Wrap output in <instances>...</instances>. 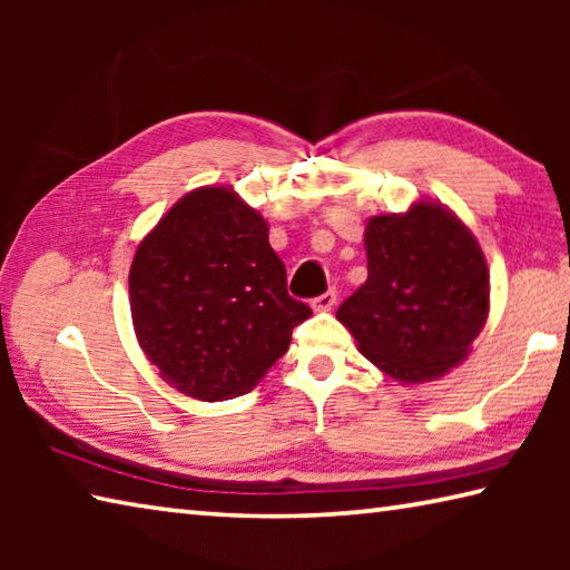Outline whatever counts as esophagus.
I'll return each mask as SVG.
<instances>
[{
	"instance_id": "esophagus-1",
	"label": "esophagus",
	"mask_w": 570,
	"mask_h": 570,
	"mask_svg": "<svg viewBox=\"0 0 570 570\" xmlns=\"http://www.w3.org/2000/svg\"><path fill=\"white\" fill-rule=\"evenodd\" d=\"M336 304V292L334 288H330V292H324L322 296H316L312 306L316 308V312H330V308Z\"/></svg>"
}]
</instances>
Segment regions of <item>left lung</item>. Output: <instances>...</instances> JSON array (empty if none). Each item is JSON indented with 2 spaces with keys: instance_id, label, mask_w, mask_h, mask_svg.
Listing matches in <instances>:
<instances>
[{
  "instance_id": "8db88e82",
  "label": "left lung",
  "mask_w": 570,
  "mask_h": 570,
  "mask_svg": "<svg viewBox=\"0 0 570 570\" xmlns=\"http://www.w3.org/2000/svg\"><path fill=\"white\" fill-rule=\"evenodd\" d=\"M366 282L336 312L360 352L402 384L465 360L490 312V274L472 230L435 200L372 216Z\"/></svg>"
}]
</instances>
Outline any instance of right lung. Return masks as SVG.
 Returning <instances> with one entry per match:
<instances>
[{"instance_id":"1","label":"right lung","mask_w":570,"mask_h":570,"mask_svg":"<svg viewBox=\"0 0 570 570\" xmlns=\"http://www.w3.org/2000/svg\"><path fill=\"white\" fill-rule=\"evenodd\" d=\"M128 284L140 350L204 402L254 390L312 316L286 292L264 216L226 186L186 193L140 240Z\"/></svg>"}]
</instances>
